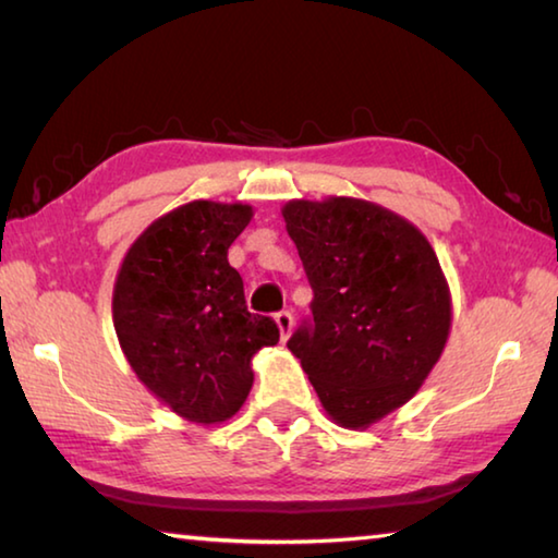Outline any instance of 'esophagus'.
<instances>
[{
  "mask_svg": "<svg viewBox=\"0 0 558 558\" xmlns=\"http://www.w3.org/2000/svg\"><path fill=\"white\" fill-rule=\"evenodd\" d=\"M276 325H278L280 339H282V342H286V339H288L290 332H292V315L286 313V310H282V313L276 315Z\"/></svg>",
  "mask_w": 558,
  "mask_h": 558,
  "instance_id": "1",
  "label": "esophagus"
}]
</instances>
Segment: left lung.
I'll return each instance as SVG.
<instances>
[{
  "mask_svg": "<svg viewBox=\"0 0 558 558\" xmlns=\"http://www.w3.org/2000/svg\"><path fill=\"white\" fill-rule=\"evenodd\" d=\"M315 290L290 337L325 413L364 430L409 403L446 349L452 298L436 251L386 206L354 196L280 209Z\"/></svg>",
  "mask_w": 558,
  "mask_h": 558,
  "instance_id": "left-lung-1",
  "label": "left lung"
}]
</instances>
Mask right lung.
Returning <instances> with one entry per match:
<instances>
[{
    "instance_id": "1",
    "label": "right lung",
    "mask_w": 558,
    "mask_h": 558,
    "mask_svg": "<svg viewBox=\"0 0 558 558\" xmlns=\"http://www.w3.org/2000/svg\"><path fill=\"white\" fill-rule=\"evenodd\" d=\"M253 219L243 202L196 199L155 219L120 263L112 325L122 354L159 403L196 426L239 413L253 356L278 344L270 317L251 315L229 248Z\"/></svg>"
}]
</instances>
